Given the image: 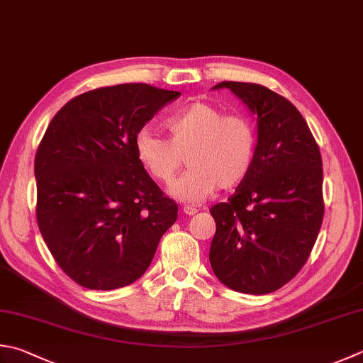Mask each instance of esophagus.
<instances>
[{
  "label": "esophagus",
  "mask_w": 363,
  "mask_h": 363,
  "mask_svg": "<svg viewBox=\"0 0 363 363\" xmlns=\"http://www.w3.org/2000/svg\"><path fill=\"white\" fill-rule=\"evenodd\" d=\"M183 213H186V215H196L197 213V208H194V207H189V205H184L183 207Z\"/></svg>",
  "instance_id": "34e87169"
}]
</instances>
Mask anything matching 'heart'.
I'll use <instances>...</instances> for the list:
<instances>
[{
    "instance_id": "b5f03b06",
    "label": "heart",
    "mask_w": 363,
    "mask_h": 363,
    "mask_svg": "<svg viewBox=\"0 0 363 363\" xmlns=\"http://www.w3.org/2000/svg\"><path fill=\"white\" fill-rule=\"evenodd\" d=\"M169 139L143 128L134 138V152L155 182L169 184L186 162L189 169L170 193L177 199L199 203L218 188L242 183L251 172L257 153V133L240 113L225 115L221 108L196 101L166 120Z\"/></svg>"
}]
</instances>
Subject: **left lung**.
<instances>
[{"instance_id":"8db88e82","label":"left lung","mask_w":363,"mask_h":363,"mask_svg":"<svg viewBox=\"0 0 363 363\" xmlns=\"http://www.w3.org/2000/svg\"><path fill=\"white\" fill-rule=\"evenodd\" d=\"M215 88H229L257 115V153L235 193L210 208V264L228 288L261 296L308 261L324 218L323 158L302 113L281 94L246 82Z\"/></svg>"}]
</instances>
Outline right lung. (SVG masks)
Here are the masks:
<instances>
[{
    "mask_svg": "<svg viewBox=\"0 0 363 363\" xmlns=\"http://www.w3.org/2000/svg\"><path fill=\"white\" fill-rule=\"evenodd\" d=\"M179 98L147 84L96 88L66 102L39 143V230L60 269L86 289L134 283L177 221L179 205L142 167L134 138Z\"/></svg>",
    "mask_w": 363,
    "mask_h": 363,
    "instance_id": "1",
    "label": "right lung"
}]
</instances>
